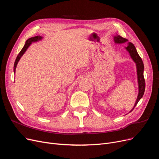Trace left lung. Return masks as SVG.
Segmentation results:
<instances>
[{
	"label": "left lung",
	"instance_id": "8db88e82",
	"mask_svg": "<svg viewBox=\"0 0 159 159\" xmlns=\"http://www.w3.org/2000/svg\"><path fill=\"white\" fill-rule=\"evenodd\" d=\"M114 41L115 43L116 44H122L124 43H126L128 41V39L122 37L120 35H116L114 37ZM126 49L128 50V52L129 53L131 57L137 66V79H138V83H139V94L137 98L136 102L135 104L134 107H133V109L130 111H132L134 109L135 107L137 106V103L140 100V98L143 97L144 91H145V86H146V83L145 80L144 78V64L143 62V60L138 54L137 49L131 43H128V45L127 47H126Z\"/></svg>",
	"mask_w": 159,
	"mask_h": 159
}]
</instances>
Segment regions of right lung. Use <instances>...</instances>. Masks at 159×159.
<instances>
[{
  "label": "right lung",
  "mask_w": 159,
  "mask_h": 159,
  "mask_svg": "<svg viewBox=\"0 0 159 159\" xmlns=\"http://www.w3.org/2000/svg\"><path fill=\"white\" fill-rule=\"evenodd\" d=\"M43 39V37H40V36H36V37H31V38H30L29 39H28L26 42V43H25V45L24 46L23 48L21 49V51L20 52V53H19V55H17V57H16V60L15 61V64H14V68H13V71H14V73H15V70H16V65H17V63L19 61L20 58H21V57L23 55V54L25 53V52L26 51L27 49L28 48V47L30 46V44H31V43H33V42H36V41H38V40H40V39Z\"/></svg>",
  "instance_id": "obj_1"
}]
</instances>
